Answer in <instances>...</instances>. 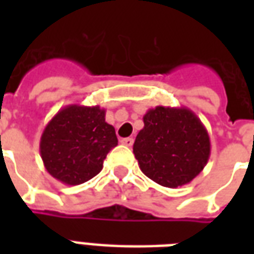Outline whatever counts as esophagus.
<instances>
[{"instance_id": "obj_1", "label": "esophagus", "mask_w": 254, "mask_h": 254, "mask_svg": "<svg viewBox=\"0 0 254 254\" xmlns=\"http://www.w3.org/2000/svg\"><path fill=\"white\" fill-rule=\"evenodd\" d=\"M133 143H134V140H133L132 137L121 138V144H124V145H127V147H132Z\"/></svg>"}]
</instances>
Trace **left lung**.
<instances>
[{"label": "left lung", "mask_w": 254, "mask_h": 254, "mask_svg": "<svg viewBox=\"0 0 254 254\" xmlns=\"http://www.w3.org/2000/svg\"><path fill=\"white\" fill-rule=\"evenodd\" d=\"M143 121L133 144L141 171L162 187L190 184L211 155L209 134L200 118L188 107L156 106Z\"/></svg>", "instance_id": "left-lung-1"}]
</instances>
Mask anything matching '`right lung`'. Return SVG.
Returning a JSON list of instances; mask_svg holds the SVG:
<instances>
[{"label": "right lung", "mask_w": 254, "mask_h": 254, "mask_svg": "<svg viewBox=\"0 0 254 254\" xmlns=\"http://www.w3.org/2000/svg\"><path fill=\"white\" fill-rule=\"evenodd\" d=\"M99 106L69 105L49 121L41 136L47 173L65 185L89 181L103 169L109 151L118 144L116 129Z\"/></svg>", "instance_id": "right-lung-1"}]
</instances>
